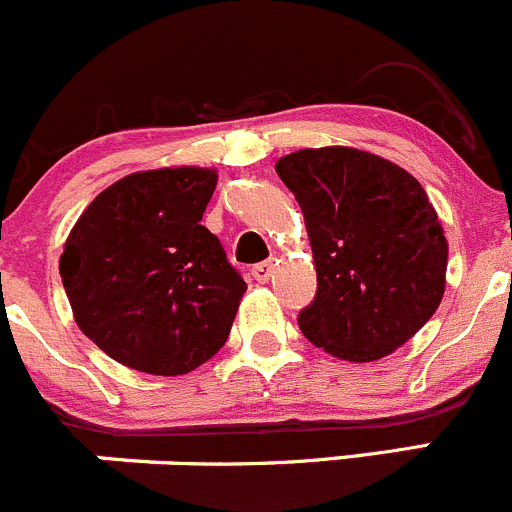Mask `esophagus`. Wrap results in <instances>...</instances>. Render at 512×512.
Instances as JSON below:
<instances>
[{
    "label": "esophagus",
    "mask_w": 512,
    "mask_h": 512,
    "mask_svg": "<svg viewBox=\"0 0 512 512\" xmlns=\"http://www.w3.org/2000/svg\"><path fill=\"white\" fill-rule=\"evenodd\" d=\"M254 278L258 283H266L268 278H271V273H273V261H263V263H256L254 266Z\"/></svg>",
    "instance_id": "34e87169"
}]
</instances>
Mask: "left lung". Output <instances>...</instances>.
Returning <instances> with one entry per match:
<instances>
[{
  "label": "left lung",
  "mask_w": 512,
  "mask_h": 512,
  "mask_svg": "<svg viewBox=\"0 0 512 512\" xmlns=\"http://www.w3.org/2000/svg\"><path fill=\"white\" fill-rule=\"evenodd\" d=\"M276 174L306 219L318 288L298 326L313 346L378 361L440 306L448 241L426 189L406 169L348 146L283 156Z\"/></svg>",
  "instance_id": "1"
}]
</instances>
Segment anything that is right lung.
<instances>
[{"label": "right lung", "mask_w": 512, "mask_h": 512, "mask_svg": "<svg viewBox=\"0 0 512 512\" xmlns=\"http://www.w3.org/2000/svg\"><path fill=\"white\" fill-rule=\"evenodd\" d=\"M216 171L129 174L101 191L59 258L77 326L106 356L184 376L226 343L246 281L201 226Z\"/></svg>", "instance_id": "obj_1"}]
</instances>
